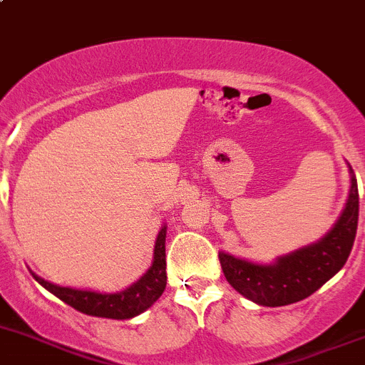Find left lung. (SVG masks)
Returning a JSON list of instances; mask_svg holds the SVG:
<instances>
[{"mask_svg":"<svg viewBox=\"0 0 365 365\" xmlns=\"http://www.w3.org/2000/svg\"><path fill=\"white\" fill-rule=\"evenodd\" d=\"M350 168V193L339 220L320 240L277 257L272 264L235 258L220 251L228 283L258 306L277 307L299 302L322 288L346 264L359 223V187Z\"/></svg>","mask_w":365,"mask_h":365,"instance_id":"8db88e82","label":"left lung"}]
</instances>
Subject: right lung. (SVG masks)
<instances>
[{
	"label": "right lung",
	"mask_w": 365,
	"mask_h": 365,
	"mask_svg": "<svg viewBox=\"0 0 365 365\" xmlns=\"http://www.w3.org/2000/svg\"><path fill=\"white\" fill-rule=\"evenodd\" d=\"M165 237H167V225H163L161 230L158 232L151 267L145 270L140 279L118 294H100V292L93 290L59 287V284L42 279L35 272L31 274L45 290H48L52 295H56L81 313L89 314V317L112 318V320H128V318L144 313L165 292V287H167Z\"/></svg>",
	"instance_id": "obj_1"
}]
</instances>
